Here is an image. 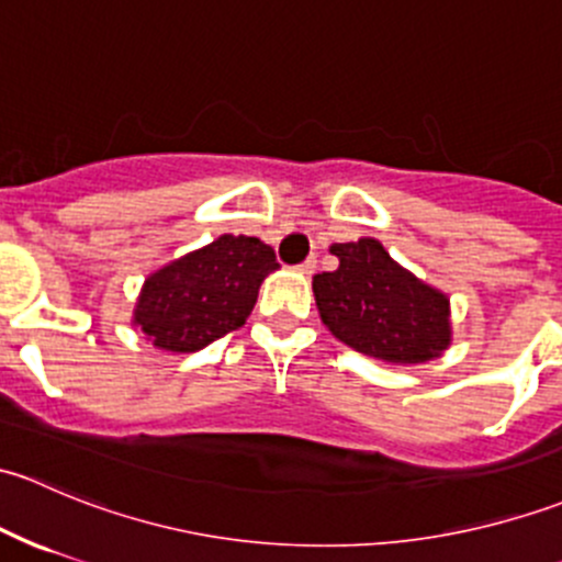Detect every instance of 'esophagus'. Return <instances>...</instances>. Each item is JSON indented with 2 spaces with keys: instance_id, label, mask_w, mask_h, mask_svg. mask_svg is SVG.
I'll return each mask as SVG.
<instances>
[{
  "instance_id": "1",
  "label": "esophagus",
  "mask_w": 562,
  "mask_h": 562,
  "mask_svg": "<svg viewBox=\"0 0 562 562\" xmlns=\"http://www.w3.org/2000/svg\"><path fill=\"white\" fill-rule=\"evenodd\" d=\"M315 269H317V260H315V255H310L307 260H302V263H299V271H302V274H315Z\"/></svg>"
}]
</instances>
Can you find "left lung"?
I'll return each mask as SVG.
<instances>
[{
	"label": "left lung",
	"instance_id": "left-lung-1",
	"mask_svg": "<svg viewBox=\"0 0 562 562\" xmlns=\"http://www.w3.org/2000/svg\"><path fill=\"white\" fill-rule=\"evenodd\" d=\"M339 266L313 277L328 331L359 353L418 364L449 348V299L396 266L381 241L334 245Z\"/></svg>",
	"mask_w": 562,
	"mask_h": 562
}]
</instances>
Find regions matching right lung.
<instances>
[{
	"instance_id": "add662e5",
	"label": "right lung",
	"mask_w": 562,
	"mask_h": 562,
	"mask_svg": "<svg viewBox=\"0 0 562 562\" xmlns=\"http://www.w3.org/2000/svg\"><path fill=\"white\" fill-rule=\"evenodd\" d=\"M277 266L274 249L255 236H220L146 280L135 323L162 350L206 348L245 326L260 282Z\"/></svg>"
}]
</instances>
